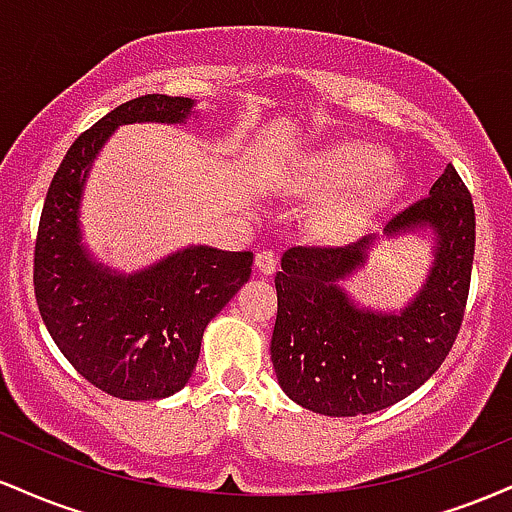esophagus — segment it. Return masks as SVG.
<instances>
[{"instance_id": "esophagus-1", "label": "esophagus", "mask_w": 512, "mask_h": 512, "mask_svg": "<svg viewBox=\"0 0 512 512\" xmlns=\"http://www.w3.org/2000/svg\"><path fill=\"white\" fill-rule=\"evenodd\" d=\"M255 267H257V272H262V274H274L276 272V257H274V252H257V257H255Z\"/></svg>"}]
</instances>
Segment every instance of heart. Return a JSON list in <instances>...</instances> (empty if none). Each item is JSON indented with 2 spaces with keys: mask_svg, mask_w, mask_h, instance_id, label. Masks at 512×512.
I'll return each instance as SVG.
<instances>
[{
  "mask_svg": "<svg viewBox=\"0 0 512 512\" xmlns=\"http://www.w3.org/2000/svg\"><path fill=\"white\" fill-rule=\"evenodd\" d=\"M291 197L325 202L310 219L322 245H342L399 190V175L378 146L344 139L315 151L284 180ZM331 202L327 203L326 199Z\"/></svg>",
  "mask_w": 512,
  "mask_h": 512,
  "instance_id": "heart-1",
  "label": "heart"
}]
</instances>
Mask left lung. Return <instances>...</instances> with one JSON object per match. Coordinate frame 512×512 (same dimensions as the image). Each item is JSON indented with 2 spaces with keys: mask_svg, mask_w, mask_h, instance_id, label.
I'll return each instance as SVG.
<instances>
[{
  "mask_svg": "<svg viewBox=\"0 0 512 512\" xmlns=\"http://www.w3.org/2000/svg\"><path fill=\"white\" fill-rule=\"evenodd\" d=\"M426 239L432 264L399 309L361 304L345 281L382 238L346 248H291L276 272L272 363L281 390L303 409L361 416L419 390L445 361L462 325L474 260V204L445 166L426 199L383 228L386 239Z\"/></svg>",
  "mask_w": 512,
  "mask_h": 512,
  "instance_id": "left-lung-1",
  "label": "left lung"
}]
</instances>
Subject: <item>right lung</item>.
<instances>
[{
	"mask_svg": "<svg viewBox=\"0 0 512 512\" xmlns=\"http://www.w3.org/2000/svg\"><path fill=\"white\" fill-rule=\"evenodd\" d=\"M197 101L161 93L122 103L62 158L35 240V301L52 342L98 390L142 402L180 392L204 330L248 284L252 252L192 243L142 269L103 262L84 240V190L96 158L122 125H187Z\"/></svg>",
	"mask_w": 512,
	"mask_h": 512,
	"instance_id": "1",
	"label": "right lung"
}]
</instances>
